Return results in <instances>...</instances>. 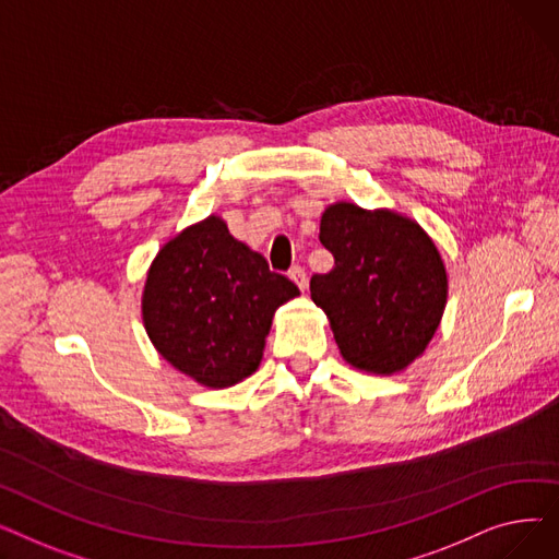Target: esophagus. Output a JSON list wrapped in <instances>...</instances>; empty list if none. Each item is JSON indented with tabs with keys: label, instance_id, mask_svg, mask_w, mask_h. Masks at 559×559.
Returning a JSON list of instances; mask_svg holds the SVG:
<instances>
[{
	"label": "esophagus",
	"instance_id": "1",
	"mask_svg": "<svg viewBox=\"0 0 559 559\" xmlns=\"http://www.w3.org/2000/svg\"><path fill=\"white\" fill-rule=\"evenodd\" d=\"M289 278L295 281V285H297L301 292L308 289V274H306L304 267H292V270H289Z\"/></svg>",
	"mask_w": 559,
	"mask_h": 559
}]
</instances>
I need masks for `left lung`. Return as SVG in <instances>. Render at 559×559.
Returning <instances> with one entry per match:
<instances>
[{
  "label": "left lung",
  "mask_w": 559,
  "mask_h": 559,
  "mask_svg": "<svg viewBox=\"0 0 559 559\" xmlns=\"http://www.w3.org/2000/svg\"><path fill=\"white\" fill-rule=\"evenodd\" d=\"M335 255L310 278L342 358L365 373L394 376L424 356L449 299V272L424 226L392 209L335 201L319 222Z\"/></svg>",
  "instance_id": "obj_1"
}]
</instances>
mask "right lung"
<instances>
[{"label": "right lung", "instance_id": "right-lung-1", "mask_svg": "<svg viewBox=\"0 0 559 559\" xmlns=\"http://www.w3.org/2000/svg\"><path fill=\"white\" fill-rule=\"evenodd\" d=\"M299 287L270 272L219 215L179 230L146 270L140 312L158 354L209 390L242 383L262 360L276 310Z\"/></svg>", "mask_w": 559, "mask_h": 559}]
</instances>
